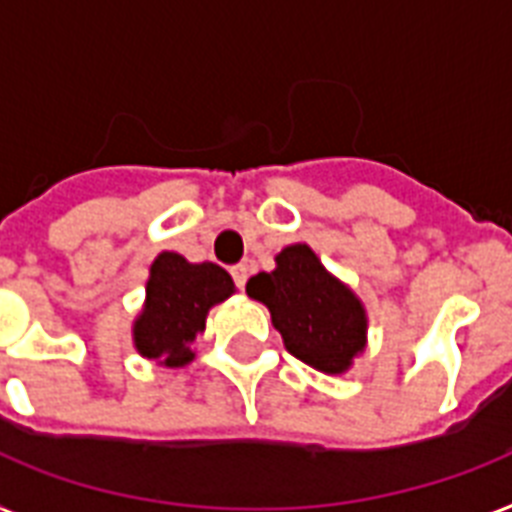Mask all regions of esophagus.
<instances>
[{
    "mask_svg": "<svg viewBox=\"0 0 512 512\" xmlns=\"http://www.w3.org/2000/svg\"><path fill=\"white\" fill-rule=\"evenodd\" d=\"M231 276H233V281H236V287L244 289V284H247V279H249V268L247 265H233Z\"/></svg>",
    "mask_w": 512,
    "mask_h": 512,
    "instance_id": "obj_1",
    "label": "esophagus"
}]
</instances>
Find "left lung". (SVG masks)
<instances>
[{"mask_svg": "<svg viewBox=\"0 0 512 512\" xmlns=\"http://www.w3.org/2000/svg\"><path fill=\"white\" fill-rule=\"evenodd\" d=\"M247 295L271 311L284 348L319 372L345 374L364 353V303L303 241L281 249L271 273L252 276Z\"/></svg>", "mask_w": 512, "mask_h": 512, "instance_id": "obj_1", "label": "left lung"}]
</instances>
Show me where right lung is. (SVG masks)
I'll return each instance as SVG.
<instances>
[{
    "label": "right lung",
    "instance_id": "add662e5",
    "mask_svg": "<svg viewBox=\"0 0 512 512\" xmlns=\"http://www.w3.org/2000/svg\"><path fill=\"white\" fill-rule=\"evenodd\" d=\"M236 292L215 263H188L177 252H159L146 281V303L132 324V345L159 366L180 369L196 358L193 340L207 327L209 308Z\"/></svg>",
    "mask_w": 512,
    "mask_h": 512
}]
</instances>
